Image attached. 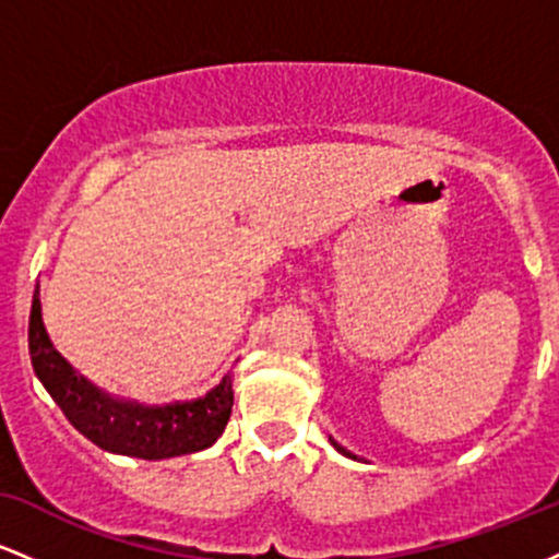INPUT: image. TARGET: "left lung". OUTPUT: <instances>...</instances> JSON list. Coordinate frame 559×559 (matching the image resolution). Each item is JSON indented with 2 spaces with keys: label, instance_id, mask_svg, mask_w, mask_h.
<instances>
[{
  "label": "left lung",
  "instance_id": "1",
  "mask_svg": "<svg viewBox=\"0 0 559 559\" xmlns=\"http://www.w3.org/2000/svg\"><path fill=\"white\" fill-rule=\"evenodd\" d=\"M333 447H336V449H338V452H342V454H346V457H352V454H349V452H346V449H344V447H338V444H336V441H333Z\"/></svg>",
  "mask_w": 559,
  "mask_h": 559
}]
</instances>
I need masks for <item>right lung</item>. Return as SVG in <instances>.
<instances>
[{"instance_id": "obj_1", "label": "right lung", "mask_w": 559, "mask_h": 559, "mask_svg": "<svg viewBox=\"0 0 559 559\" xmlns=\"http://www.w3.org/2000/svg\"><path fill=\"white\" fill-rule=\"evenodd\" d=\"M28 349L38 381L60 404L66 418L88 441L107 452L131 454L141 460L178 457V454L207 449L226 431L230 407H234L228 376L210 394L194 402L144 407L136 402L112 400L75 373L49 342L41 323L38 294H34V305H31Z\"/></svg>"}]
</instances>
